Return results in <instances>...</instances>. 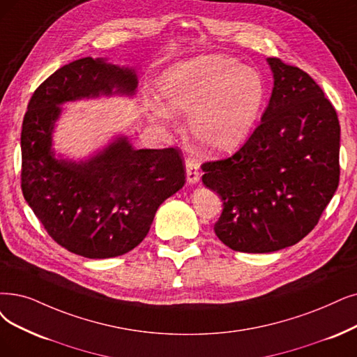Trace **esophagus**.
I'll list each match as a JSON object with an SVG mask.
<instances>
[{"mask_svg":"<svg viewBox=\"0 0 357 357\" xmlns=\"http://www.w3.org/2000/svg\"><path fill=\"white\" fill-rule=\"evenodd\" d=\"M186 174H188V181L189 184H196L201 178V168H199V164L193 160L186 161Z\"/></svg>","mask_w":357,"mask_h":357,"instance_id":"1","label":"esophagus"}]
</instances>
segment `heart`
Wrapping results in <instances>:
<instances>
[{"label": "heart", "mask_w": 357, "mask_h": 357, "mask_svg": "<svg viewBox=\"0 0 357 357\" xmlns=\"http://www.w3.org/2000/svg\"><path fill=\"white\" fill-rule=\"evenodd\" d=\"M156 91L167 114H189L192 140L212 155L245 144L265 104L259 73L221 54L173 64L161 75Z\"/></svg>", "instance_id": "b5f03b06"}]
</instances>
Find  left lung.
Returning a JSON list of instances; mask_svg holds the SVG:
<instances>
[{"label": "left lung", "instance_id": "8db88e82", "mask_svg": "<svg viewBox=\"0 0 357 357\" xmlns=\"http://www.w3.org/2000/svg\"><path fill=\"white\" fill-rule=\"evenodd\" d=\"M274 88L246 144L202 165V183L222 201L213 230L225 246L271 253L307 236L340 178V124L331 102L303 70L266 59Z\"/></svg>", "mask_w": 357, "mask_h": 357}]
</instances>
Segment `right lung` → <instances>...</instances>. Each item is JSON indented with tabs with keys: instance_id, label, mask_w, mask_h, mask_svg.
<instances>
[{
	"instance_id": "right-lung-1",
	"label": "right lung",
	"mask_w": 357,
	"mask_h": 357,
	"mask_svg": "<svg viewBox=\"0 0 357 357\" xmlns=\"http://www.w3.org/2000/svg\"><path fill=\"white\" fill-rule=\"evenodd\" d=\"M133 67L107 59H80L51 75L35 91L22 126V190L48 234L64 249L107 259L135 249L160 205L186 183L178 149H136L112 137L83 160L54 149L56 121L67 102L135 96Z\"/></svg>"
}]
</instances>
